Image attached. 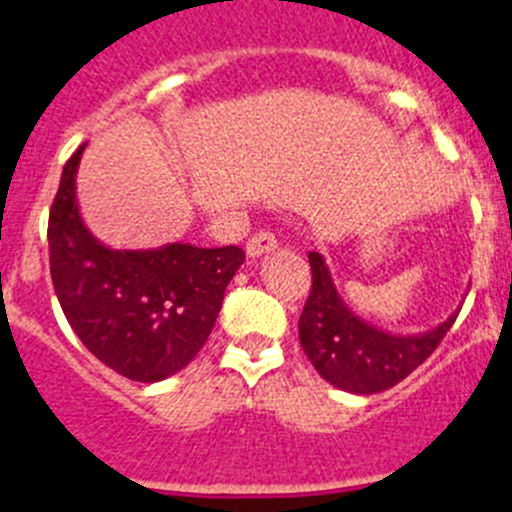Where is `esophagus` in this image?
<instances>
[{"instance_id": "obj_1", "label": "esophagus", "mask_w": 512, "mask_h": 512, "mask_svg": "<svg viewBox=\"0 0 512 512\" xmlns=\"http://www.w3.org/2000/svg\"><path fill=\"white\" fill-rule=\"evenodd\" d=\"M278 247V237L272 232H257L250 242H247V257H262L265 252H272Z\"/></svg>"}]
</instances>
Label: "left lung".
<instances>
[{
  "instance_id": "left-lung-1",
  "label": "left lung",
  "mask_w": 512,
  "mask_h": 512,
  "mask_svg": "<svg viewBox=\"0 0 512 512\" xmlns=\"http://www.w3.org/2000/svg\"><path fill=\"white\" fill-rule=\"evenodd\" d=\"M310 288L300 313V346L315 371L348 394H379L424 364L455 323L457 313L414 336H396L358 318L338 295L321 252H310Z\"/></svg>"
}]
</instances>
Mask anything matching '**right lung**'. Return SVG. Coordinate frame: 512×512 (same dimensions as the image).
I'll list each match as a JSON object with an SVG mask.
<instances>
[{"instance_id":"add662e5","label":"right lung","mask_w":512,"mask_h":512,"mask_svg":"<svg viewBox=\"0 0 512 512\" xmlns=\"http://www.w3.org/2000/svg\"><path fill=\"white\" fill-rule=\"evenodd\" d=\"M85 146L62 169L50 209L52 285L70 328L98 361L138 384H156L207 343L245 252L186 242L154 250L103 245L85 227L75 194Z\"/></svg>"}]
</instances>
